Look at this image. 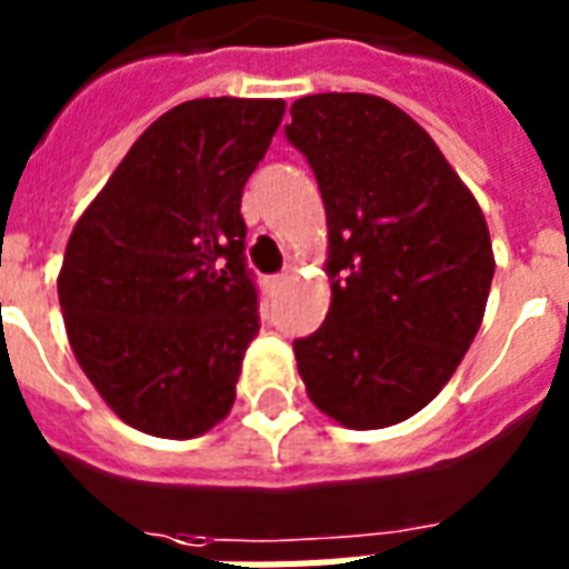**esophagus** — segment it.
Instances as JSON below:
<instances>
[{
	"instance_id": "34e87169",
	"label": "esophagus",
	"mask_w": 569,
	"mask_h": 569,
	"mask_svg": "<svg viewBox=\"0 0 569 569\" xmlns=\"http://www.w3.org/2000/svg\"><path fill=\"white\" fill-rule=\"evenodd\" d=\"M268 283H271V289H286L292 283V271H280V274L268 277Z\"/></svg>"
}]
</instances>
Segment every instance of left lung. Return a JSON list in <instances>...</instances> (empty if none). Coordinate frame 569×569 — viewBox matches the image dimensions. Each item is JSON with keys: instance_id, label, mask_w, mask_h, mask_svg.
I'll return each mask as SVG.
<instances>
[{"instance_id": "1", "label": "left lung", "mask_w": 569, "mask_h": 569, "mask_svg": "<svg viewBox=\"0 0 569 569\" xmlns=\"http://www.w3.org/2000/svg\"><path fill=\"white\" fill-rule=\"evenodd\" d=\"M286 138L328 212L330 310L295 339L321 413L372 431L440 392L472 346L493 244L472 191L410 114L372 93H312Z\"/></svg>"}]
</instances>
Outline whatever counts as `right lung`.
<instances>
[{
	"label": "right lung",
	"instance_id": "right-lung-1",
	"mask_svg": "<svg viewBox=\"0 0 569 569\" xmlns=\"http://www.w3.org/2000/svg\"><path fill=\"white\" fill-rule=\"evenodd\" d=\"M283 100H189L164 111L76 221L58 301L76 360L138 431L189 440L236 401L259 333L241 191Z\"/></svg>",
	"mask_w": 569,
	"mask_h": 569
}]
</instances>
